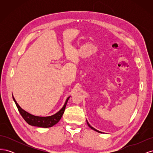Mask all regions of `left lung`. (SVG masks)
Returning <instances> with one entry per match:
<instances>
[{
	"instance_id": "left-lung-1",
	"label": "left lung",
	"mask_w": 153,
	"mask_h": 153,
	"mask_svg": "<svg viewBox=\"0 0 153 153\" xmlns=\"http://www.w3.org/2000/svg\"><path fill=\"white\" fill-rule=\"evenodd\" d=\"M87 125H88V126H89V128H91L92 129H93V130H94V131H96V132H98V133H102V132H101V131H98V130H97V129H95V128H94L93 127H92L91 126V125L89 124V123H88V121H87Z\"/></svg>"
}]
</instances>
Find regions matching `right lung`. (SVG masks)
Returning <instances> with one entry per match:
<instances>
[{
  "label": "right lung",
  "instance_id": "obj_1",
  "mask_svg": "<svg viewBox=\"0 0 153 153\" xmlns=\"http://www.w3.org/2000/svg\"><path fill=\"white\" fill-rule=\"evenodd\" d=\"M69 98H70V96H69L66 99L64 106H62V108L56 114L51 115V116L40 117V116H36V115H32L29 112H26V111L24 110V109H22L19 106V105L17 103L15 98H14L13 96V99L14 101H15V103L18 108V110L19 111V112L21 114L22 117L24 119L25 121L29 124L31 125V126L41 127V128L52 127L54 126L55 124H56L60 121V119H61L62 115L64 112V110H65L66 106Z\"/></svg>",
  "mask_w": 153,
  "mask_h": 153
}]
</instances>
